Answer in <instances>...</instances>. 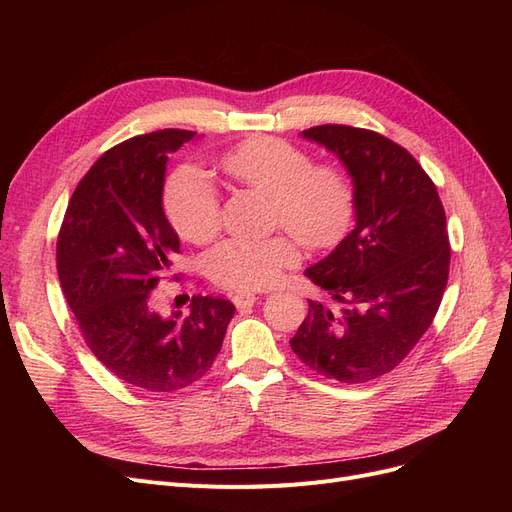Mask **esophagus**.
<instances>
[{"label": "esophagus", "instance_id": "obj_1", "mask_svg": "<svg viewBox=\"0 0 512 512\" xmlns=\"http://www.w3.org/2000/svg\"><path fill=\"white\" fill-rule=\"evenodd\" d=\"M232 301H235V305H237L239 309L252 307V305L258 301V294H254V292H237L235 297H232Z\"/></svg>", "mask_w": 512, "mask_h": 512}]
</instances>
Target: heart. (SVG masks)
<instances>
[{"mask_svg":"<svg viewBox=\"0 0 512 512\" xmlns=\"http://www.w3.org/2000/svg\"><path fill=\"white\" fill-rule=\"evenodd\" d=\"M218 168L230 183L269 198L273 222L307 250H329L354 222L356 190L346 168L314 164L312 153L284 138H247L224 153ZM164 211L177 235L190 243H207L220 230L218 192L194 168H179L168 177ZM297 260L299 250L288 237L230 239L207 256V273L213 284L247 292L271 286Z\"/></svg>","mask_w":512,"mask_h":512,"instance_id":"obj_1","label":"heart"}]
</instances>
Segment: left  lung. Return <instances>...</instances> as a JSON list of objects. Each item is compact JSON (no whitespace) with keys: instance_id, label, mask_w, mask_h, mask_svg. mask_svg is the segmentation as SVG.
I'll list each match as a JSON object with an SVG mask.
<instances>
[{"instance_id":"obj_1","label":"left lung","mask_w":512,"mask_h":512,"mask_svg":"<svg viewBox=\"0 0 512 512\" xmlns=\"http://www.w3.org/2000/svg\"><path fill=\"white\" fill-rule=\"evenodd\" d=\"M342 160L356 190V226L305 275L337 303L309 301L292 352L318 374L363 384L389 374L431 327L448 280L451 243L436 185L410 151L352 126L301 132Z\"/></svg>"}]
</instances>
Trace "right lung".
<instances>
[{
	"label": "right lung",
	"mask_w": 512,
	"mask_h": 512,
	"mask_svg": "<svg viewBox=\"0 0 512 512\" xmlns=\"http://www.w3.org/2000/svg\"><path fill=\"white\" fill-rule=\"evenodd\" d=\"M190 130L134 136L89 168L57 237V273L85 344L136 389L175 393L203 378L218 356L235 305L196 297L190 316L162 318L151 290L179 252L162 207L166 162Z\"/></svg>",
	"instance_id": "right-lung-1"
}]
</instances>
